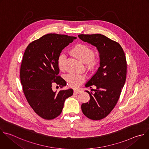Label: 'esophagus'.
Here are the masks:
<instances>
[{"label": "esophagus", "instance_id": "34e87169", "mask_svg": "<svg viewBox=\"0 0 149 149\" xmlns=\"http://www.w3.org/2000/svg\"><path fill=\"white\" fill-rule=\"evenodd\" d=\"M82 92V90L80 89H74V93L75 94H78L79 93H81Z\"/></svg>", "mask_w": 149, "mask_h": 149}]
</instances>
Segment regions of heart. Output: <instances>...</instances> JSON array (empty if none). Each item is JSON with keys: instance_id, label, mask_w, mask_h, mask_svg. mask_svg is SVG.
<instances>
[{"instance_id": "1", "label": "heart", "mask_w": 149, "mask_h": 149, "mask_svg": "<svg viewBox=\"0 0 149 149\" xmlns=\"http://www.w3.org/2000/svg\"><path fill=\"white\" fill-rule=\"evenodd\" d=\"M72 53L84 63H89L91 67H94L96 63L93 57L94 52L93 49L86 45L82 44H77L72 49ZM66 57V54L64 53H61L59 55L57 60L59 68H63ZM65 79L70 86L76 88L79 86L85 80V76L81 74L71 73L65 76Z\"/></svg>"}]
</instances>
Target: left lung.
<instances>
[{"mask_svg": "<svg viewBox=\"0 0 149 149\" xmlns=\"http://www.w3.org/2000/svg\"><path fill=\"white\" fill-rule=\"evenodd\" d=\"M83 41L95 46L100 56V67L85 86L94 93L86 91L90 96L89 102L82 104L81 109L89 119L100 120L107 116L116 105L126 77L127 64L120 45L101 34H79Z\"/></svg>", "mask_w": 149, "mask_h": 149, "instance_id": "1", "label": "left lung"}]
</instances>
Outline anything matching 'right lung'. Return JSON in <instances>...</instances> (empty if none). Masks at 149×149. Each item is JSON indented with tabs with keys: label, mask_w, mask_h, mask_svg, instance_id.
<instances>
[{
	"label": "right lung",
	"mask_w": 149,
	"mask_h": 149,
	"mask_svg": "<svg viewBox=\"0 0 149 149\" xmlns=\"http://www.w3.org/2000/svg\"><path fill=\"white\" fill-rule=\"evenodd\" d=\"M76 37L47 34L30 43L24 52L20 67V80L27 101L34 111L44 119L59 116L73 89L53 91L52 84L60 86L66 82L58 76L57 60L63 49Z\"/></svg>",
	"instance_id": "obj_1"
}]
</instances>
